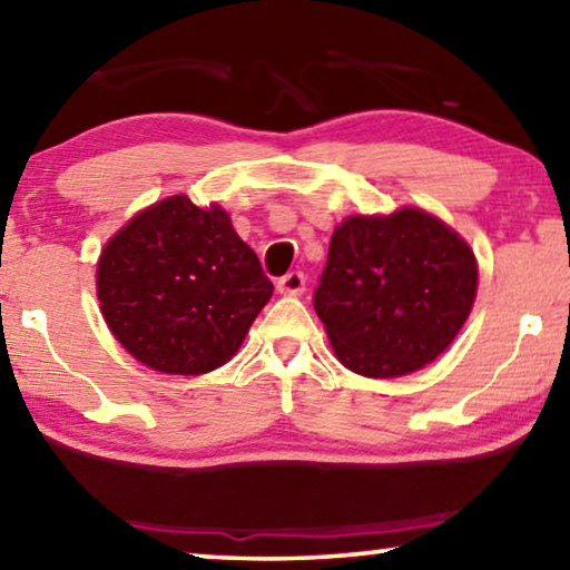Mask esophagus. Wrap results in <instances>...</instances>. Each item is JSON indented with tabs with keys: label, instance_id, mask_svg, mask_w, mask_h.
<instances>
[{
	"label": "esophagus",
	"instance_id": "esophagus-1",
	"mask_svg": "<svg viewBox=\"0 0 570 570\" xmlns=\"http://www.w3.org/2000/svg\"><path fill=\"white\" fill-rule=\"evenodd\" d=\"M304 286H307V276H304L302 271H288L286 276H282L276 282L278 294H286V296H299L304 292Z\"/></svg>",
	"mask_w": 570,
	"mask_h": 570
}]
</instances>
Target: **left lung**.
<instances>
[{"label":"left lung","instance_id":"obj_1","mask_svg":"<svg viewBox=\"0 0 570 570\" xmlns=\"http://www.w3.org/2000/svg\"><path fill=\"white\" fill-rule=\"evenodd\" d=\"M475 286L479 266L469 243L428 212L402 207L335 227L314 312L345 368L396 379L453 343Z\"/></svg>","mask_w":570,"mask_h":570}]
</instances>
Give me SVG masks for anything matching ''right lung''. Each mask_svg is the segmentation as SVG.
I'll list each match as a JSON object with an SVG mask.
<instances>
[{"label": "right lung", "mask_w": 570, "mask_h": 570, "mask_svg": "<svg viewBox=\"0 0 570 570\" xmlns=\"http://www.w3.org/2000/svg\"><path fill=\"white\" fill-rule=\"evenodd\" d=\"M274 284L217 204L168 197L105 245L97 296L107 327L142 366L209 373L237 353Z\"/></svg>", "instance_id": "right-lung-1"}]
</instances>
